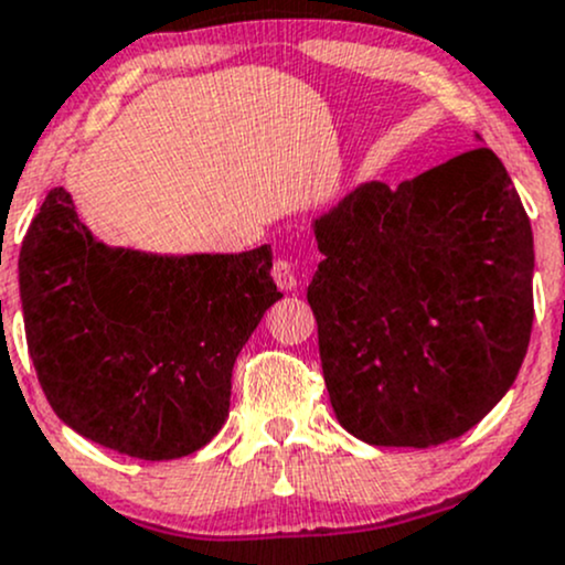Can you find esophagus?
Here are the masks:
<instances>
[{
	"instance_id": "34e87169",
	"label": "esophagus",
	"mask_w": 565,
	"mask_h": 565,
	"mask_svg": "<svg viewBox=\"0 0 565 565\" xmlns=\"http://www.w3.org/2000/svg\"><path fill=\"white\" fill-rule=\"evenodd\" d=\"M273 281H276V287L281 289V292H292V289H297V273L292 259L278 257L276 263H273Z\"/></svg>"
}]
</instances>
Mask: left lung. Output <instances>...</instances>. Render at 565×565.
I'll list each match as a JSON object with an SVG mask.
<instances>
[{"mask_svg":"<svg viewBox=\"0 0 565 565\" xmlns=\"http://www.w3.org/2000/svg\"><path fill=\"white\" fill-rule=\"evenodd\" d=\"M308 302L340 426L431 448L480 424L518 377L534 324V233L501 160L477 147L313 220Z\"/></svg>","mask_w":565,"mask_h":565,"instance_id":"obj_1","label":"left lung"}]
</instances>
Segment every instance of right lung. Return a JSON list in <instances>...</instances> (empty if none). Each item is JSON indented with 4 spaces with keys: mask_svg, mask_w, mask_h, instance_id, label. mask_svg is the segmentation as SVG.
<instances>
[{
    "mask_svg": "<svg viewBox=\"0 0 565 565\" xmlns=\"http://www.w3.org/2000/svg\"><path fill=\"white\" fill-rule=\"evenodd\" d=\"M270 246L147 254L93 238L53 188L18 259L47 402L90 443L145 461L195 454L225 424L233 364L281 292Z\"/></svg>",
    "mask_w": 565,
    "mask_h": 565,
    "instance_id": "1",
    "label": "right lung"
}]
</instances>
